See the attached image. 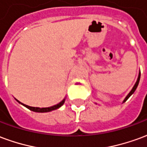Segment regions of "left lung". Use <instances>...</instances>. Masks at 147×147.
I'll return each mask as SVG.
<instances>
[{"label": "left lung", "instance_id": "1", "mask_svg": "<svg viewBox=\"0 0 147 147\" xmlns=\"http://www.w3.org/2000/svg\"><path fill=\"white\" fill-rule=\"evenodd\" d=\"M139 80H140V73H139V77H138V80H137V82H136V84H135V86H134V87H133V88H132V90H131V91H130L129 94H127V96L126 98H125V99H124V101H123V102H126L127 100V99H128V98H129L130 96L131 95V94H132L133 93L135 92V90H136V88H137V86H138V85H139Z\"/></svg>", "mask_w": 147, "mask_h": 147}]
</instances>
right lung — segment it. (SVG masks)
<instances>
[{
	"label": "right lung",
	"mask_w": 147,
	"mask_h": 147,
	"mask_svg": "<svg viewBox=\"0 0 147 147\" xmlns=\"http://www.w3.org/2000/svg\"><path fill=\"white\" fill-rule=\"evenodd\" d=\"M64 101H65V99L62 100V101H61L59 104H57V105H53V106H51V107H48V108H38V107H31V106H28V105H24V104L21 103V102H20L17 100L18 102H20L22 105H24L25 107H27V109H29L30 110L34 111V112H37V113H46V112H50V111L52 110H55V109H57L60 108L61 105H63V104L64 103Z\"/></svg>",
	"instance_id": "1"
}]
</instances>
